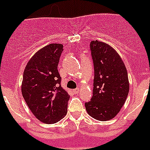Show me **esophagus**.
I'll use <instances>...</instances> for the list:
<instances>
[{"label": "esophagus", "mask_w": 150, "mask_h": 150, "mask_svg": "<svg viewBox=\"0 0 150 150\" xmlns=\"http://www.w3.org/2000/svg\"><path fill=\"white\" fill-rule=\"evenodd\" d=\"M79 91H80L79 88H76V89L73 90V92H74V93H75V94L79 93Z\"/></svg>", "instance_id": "1"}]
</instances>
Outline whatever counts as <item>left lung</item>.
I'll return each mask as SVG.
<instances>
[{
	"label": "left lung",
	"instance_id": "8db88e82",
	"mask_svg": "<svg viewBox=\"0 0 150 150\" xmlns=\"http://www.w3.org/2000/svg\"><path fill=\"white\" fill-rule=\"evenodd\" d=\"M94 65L93 97L85 103L87 113L98 121H109L121 110L129 92L128 72L117 52L98 40L90 43Z\"/></svg>",
	"mask_w": 150,
	"mask_h": 150
}]
</instances>
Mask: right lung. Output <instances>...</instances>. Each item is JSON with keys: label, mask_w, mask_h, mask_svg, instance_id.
I'll list each match as a JSON object with an SVG mask.
<instances>
[{"label": "right lung", "mask_w": 150, "mask_h": 150, "mask_svg": "<svg viewBox=\"0 0 150 150\" xmlns=\"http://www.w3.org/2000/svg\"><path fill=\"white\" fill-rule=\"evenodd\" d=\"M62 51L60 43L41 48L27 63L23 73L22 96L34 116L43 123H56L68 112L70 96L61 87L57 71Z\"/></svg>", "instance_id": "obj_1"}]
</instances>
